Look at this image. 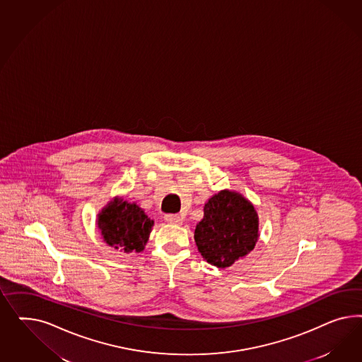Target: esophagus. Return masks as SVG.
I'll use <instances>...</instances> for the list:
<instances>
[{"instance_id": "34e87169", "label": "esophagus", "mask_w": 362, "mask_h": 362, "mask_svg": "<svg viewBox=\"0 0 362 362\" xmlns=\"http://www.w3.org/2000/svg\"><path fill=\"white\" fill-rule=\"evenodd\" d=\"M165 221L171 223V224H182L183 223V218L177 214H167L165 216Z\"/></svg>"}]
</instances>
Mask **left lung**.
Segmentation results:
<instances>
[{"label": "left lung", "mask_w": 362, "mask_h": 362, "mask_svg": "<svg viewBox=\"0 0 362 362\" xmlns=\"http://www.w3.org/2000/svg\"><path fill=\"white\" fill-rule=\"evenodd\" d=\"M194 238L207 263L227 268L255 248L259 239L257 212L239 192L223 189L206 203Z\"/></svg>", "instance_id": "left-lung-1"}]
</instances>
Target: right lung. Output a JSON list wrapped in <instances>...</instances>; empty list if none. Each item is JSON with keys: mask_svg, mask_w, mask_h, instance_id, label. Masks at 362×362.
Here are the masks:
<instances>
[{"mask_svg": "<svg viewBox=\"0 0 362 362\" xmlns=\"http://www.w3.org/2000/svg\"><path fill=\"white\" fill-rule=\"evenodd\" d=\"M98 228L103 240L124 252H142L153 230V220L135 203L115 197L98 214Z\"/></svg>", "mask_w": 362, "mask_h": 362, "instance_id": "right-lung-1", "label": "right lung"}]
</instances>
